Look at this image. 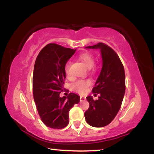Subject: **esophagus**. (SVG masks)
<instances>
[{"label": "esophagus", "mask_w": 154, "mask_h": 154, "mask_svg": "<svg viewBox=\"0 0 154 154\" xmlns=\"http://www.w3.org/2000/svg\"><path fill=\"white\" fill-rule=\"evenodd\" d=\"M80 100H81V101H85L86 100V98L83 96H81L80 97Z\"/></svg>", "instance_id": "1"}]
</instances>
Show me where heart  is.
Listing matches in <instances>:
<instances>
[{"label": "heart", "instance_id": "1", "mask_svg": "<svg viewBox=\"0 0 154 154\" xmlns=\"http://www.w3.org/2000/svg\"><path fill=\"white\" fill-rule=\"evenodd\" d=\"M80 60L84 63L86 67L88 69H91L94 64V59L93 56L89 52H83L80 54ZM71 63L70 62H66L65 65V72L68 76H69V69H70ZM91 85V81L90 80H79L74 83L72 84V89L79 93H84L87 90V88Z\"/></svg>", "mask_w": 154, "mask_h": 154}]
</instances>
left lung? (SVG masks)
Returning a JSON list of instances; mask_svg holds the SVG:
<instances>
[{
    "mask_svg": "<svg viewBox=\"0 0 154 154\" xmlns=\"http://www.w3.org/2000/svg\"><path fill=\"white\" fill-rule=\"evenodd\" d=\"M85 48L100 50L102 67L92 90L94 95H100L95 101L92 96L86 97L90 106L84 115L90 125L104 127L114 119L121 106L125 91V71L119 57L106 44L100 43Z\"/></svg>",
    "mask_w": 154,
    "mask_h": 154,
    "instance_id": "left-lung-1",
    "label": "left lung"
}]
</instances>
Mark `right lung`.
<instances>
[{
  "label": "right lung",
  "instance_id": "add662e5",
  "mask_svg": "<svg viewBox=\"0 0 154 154\" xmlns=\"http://www.w3.org/2000/svg\"><path fill=\"white\" fill-rule=\"evenodd\" d=\"M75 50L50 43L39 52L34 64L33 93L38 114L50 128L62 129L69 124V111L80 102V97L70 93L60 97L66 79L65 65Z\"/></svg>",
  "mask_w": 154,
  "mask_h": 154
}]
</instances>
